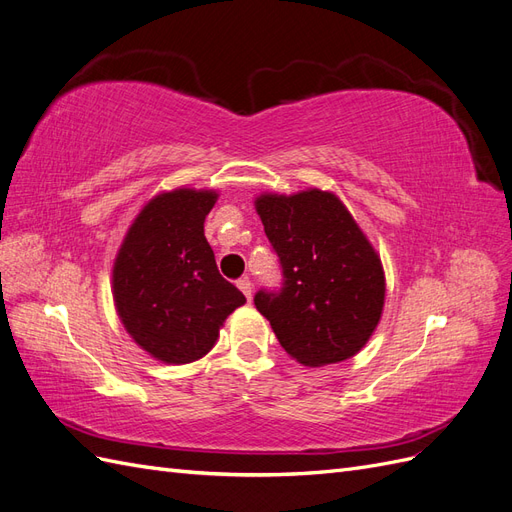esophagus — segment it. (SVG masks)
Segmentation results:
<instances>
[{
  "label": "esophagus",
  "mask_w": 512,
  "mask_h": 512,
  "mask_svg": "<svg viewBox=\"0 0 512 512\" xmlns=\"http://www.w3.org/2000/svg\"><path fill=\"white\" fill-rule=\"evenodd\" d=\"M237 286H239V290L245 294V299L250 301V299H252V282H250V277H243V280L237 282Z\"/></svg>",
  "instance_id": "34e87169"
}]
</instances>
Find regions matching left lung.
I'll return each mask as SVG.
<instances>
[{
  "instance_id": "obj_1",
  "label": "left lung",
  "mask_w": 512,
  "mask_h": 512,
  "mask_svg": "<svg viewBox=\"0 0 512 512\" xmlns=\"http://www.w3.org/2000/svg\"><path fill=\"white\" fill-rule=\"evenodd\" d=\"M256 211L284 275L280 290L256 292V309L299 363L350 359L382 316L380 256L331 192L260 194Z\"/></svg>"
}]
</instances>
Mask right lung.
Instances as JSON below:
<instances>
[{"instance_id": "add662e5", "label": "right lung", "mask_w": 512, "mask_h": 512, "mask_svg": "<svg viewBox=\"0 0 512 512\" xmlns=\"http://www.w3.org/2000/svg\"><path fill=\"white\" fill-rule=\"evenodd\" d=\"M218 192L179 188L136 215L113 265V299L123 327L153 359H203L224 320L245 303L226 282L205 239Z\"/></svg>"}]
</instances>
